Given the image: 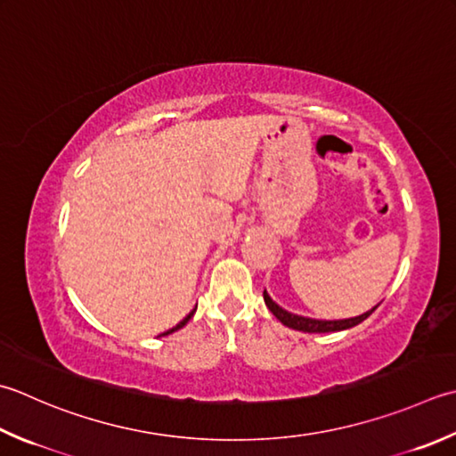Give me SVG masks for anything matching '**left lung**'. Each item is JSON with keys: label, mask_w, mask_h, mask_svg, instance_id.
Masks as SVG:
<instances>
[{"label": "left lung", "mask_w": 456, "mask_h": 456, "mask_svg": "<svg viewBox=\"0 0 456 456\" xmlns=\"http://www.w3.org/2000/svg\"><path fill=\"white\" fill-rule=\"evenodd\" d=\"M265 305L269 306V310L276 316V320H281L284 326H289L292 330H298V332H308V334H326V332H340V330H347L358 326L360 322H363L373 310L378 306H373L371 310L363 312V314L355 316V318H346V320H316V318H306V316H298L292 314V312L281 308L276 302H273V298L269 297V292H263Z\"/></svg>", "instance_id": "obj_1"}]
</instances>
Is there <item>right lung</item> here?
I'll list each match as a JSON object with an SVG mask.
<instances>
[{
	"instance_id": "obj_1",
	"label": "right lung",
	"mask_w": 456,
	"mask_h": 456,
	"mask_svg": "<svg viewBox=\"0 0 456 456\" xmlns=\"http://www.w3.org/2000/svg\"><path fill=\"white\" fill-rule=\"evenodd\" d=\"M195 308H198V306H195ZM195 308L190 312V314H187L183 320H182V322L180 324H177V326H174L172 330H167V332H164V336H167V334H172V332H175V330H180V328H183L187 322H190V318L193 316V312H195Z\"/></svg>"
}]
</instances>
